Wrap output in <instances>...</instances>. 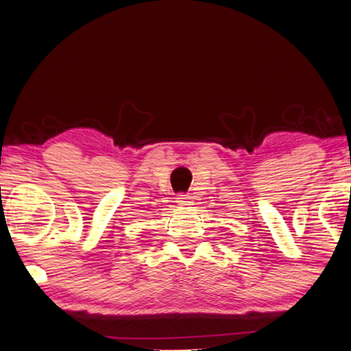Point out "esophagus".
Listing matches in <instances>:
<instances>
[{"instance_id":"34e87169","label":"esophagus","mask_w":351,"mask_h":351,"mask_svg":"<svg viewBox=\"0 0 351 351\" xmlns=\"http://www.w3.org/2000/svg\"><path fill=\"white\" fill-rule=\"evenodd\" d=\"M176 204L180 205V206H186V205H189V195H186V194H180L176 197Z\"/></svg>"}]
</instances>
